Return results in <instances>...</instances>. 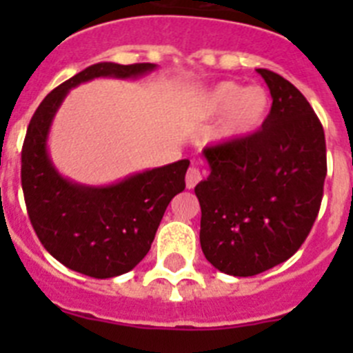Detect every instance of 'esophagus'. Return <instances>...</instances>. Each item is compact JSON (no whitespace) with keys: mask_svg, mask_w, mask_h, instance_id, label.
Returning a JSON list of instances; mask_svg holds the SVG:
<instances>
[{"mask_svg":"<svg viewBox=\"0 0 353 353\" xmlns=\"http://www.w3.org/2000/svg\"><path fill=\"white\" fill-rule=\"evenodd\" d=\"M201 179H203V173L199 171L198 166L189 168V170H187V174H185L187 189H194V187L201 182Z\"/></svg>","mask_w":353,"mask_h":353,"instance_id":"esophagus-1","label":"esophagus"}]
</instances>
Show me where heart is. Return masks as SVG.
<instances>
[{"mask_svg": "<svg viewBox=\"0 0 353 353\" xmlns=\"http://www.w3.org/2000/svg\"><path fill=\"white\" fill-rule=\"evenodd\" d=\"M269 109V93L263 88H245L244 84L224 81L203 97L199 104V114L205 118H215L226 112L215 132V139L232 141L256 130L263 123Z\"/></svg>", "mask_w": 353, "mask_h": 353, "instance_id": "b5f03b06", "label": "heart"}]
</instances>
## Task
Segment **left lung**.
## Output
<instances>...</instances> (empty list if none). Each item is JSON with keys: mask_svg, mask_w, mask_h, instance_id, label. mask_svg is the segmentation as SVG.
<instances>
[{"mask_svg": "<svg viewBox=\"0 0 353 353\" xmlns=\"http://www.w3.org/2000/svg\"><path fill=\"white\" fill-rule=\"evenodd\" d=\"M272 95L261 129L207 146L210 174L194 187L199 242L215 269L256 276L299 251L316 221L327 174L323 127L290 81L256 68Z\"/></svg>", "mask_w": 353, "mask_h": 353, "instance_id": "left-lung-1", "label": "left lung"}]
</instances>
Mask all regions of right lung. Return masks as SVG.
Masks as SVG:
<instances>
[{
  "mask_svg": "<svg viewBox=\"0 0 353 353\" xmlns=\"http://www.w3.org/2000/svg\"><path fill=\"white\" fill-rule=\"evenodd\" d=\"M154 68V63L84 68L40 102L24 138L21 183L31 226L60 263L95 279L129 272L146 256L168 205L185 189L189 161L136 173L113 185L86 187L54 170L48 134L70 88L95 77H139Z\"/></svg>",
  "mask_w": 353,
  "mask_h": 353,
  "instance_id": "add662e5",
  "label": "right lung"
}]
</instances>
